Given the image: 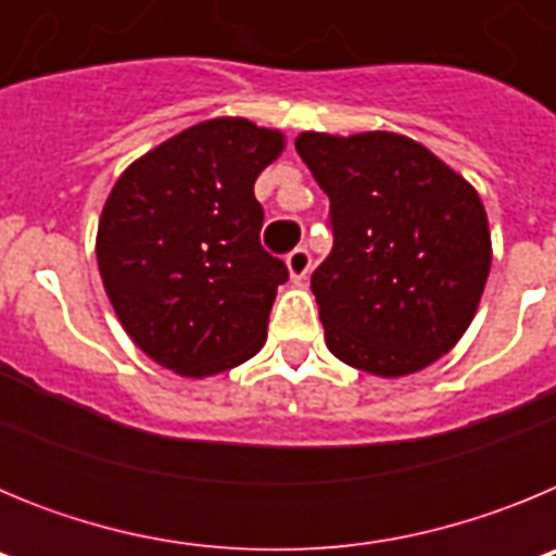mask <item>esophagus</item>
I'll list each match as a JSON object with an SVG mask.
<instances>
[{
	"instance_id": "1",
	"label": "esophagus",
	"mask_w": 556,
	"mask_h": 556,
	"mask_svg": "<svg viewBox=\"0 0 556 556\" xmlns=\"http://www.w3.org/2000/svg\"><path fill=\"white\" fill-rule=\"evenodd\" d=\"M287 269L292 281H303L312 269V255H308L306 248H298L287 255Z\"/></svg>"
}]
</instances>
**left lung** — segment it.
Returning a JSON list of instances; mask_svg holds the SVG:
<instances>
[{
	"instance_id": "obj_1",
	"label": "left lung",
	"mask_w": 556,
	"mask_h": 556,
	"mask_svg": "<svg viewBox=\"0 0 556 556\" xmlns=\"http://www.w3.org/2000/svg\"><path fill=\"white\" fill-rule=\"evenodd\" d=\"M331 200L333 250L312 275L326 345L381 378L434 365L473 323L493 242L479 191L390 130L294 139Z\"/></svg>"
}]
</instances>
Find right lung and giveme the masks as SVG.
Here are the masks:
<instances>
[{
	"label": "right lung",
	"mask_w": 556,
	"mask_h": 556,
	"mask_svg": "<svg viewBox=\"0 0 556 556\" xmlns=\"http://www.w3.org/2000/svg\"><path fill=\"white\" fill-rule=\"evenodd\" d=\"M287 147L242 116L200 122L132 161L97 228L108 301L136 348L166 370L208 378L267 342L283 262L264 253L255 178Z\"/></svg>",
	"instance_id": "1"
}]
</instances>
